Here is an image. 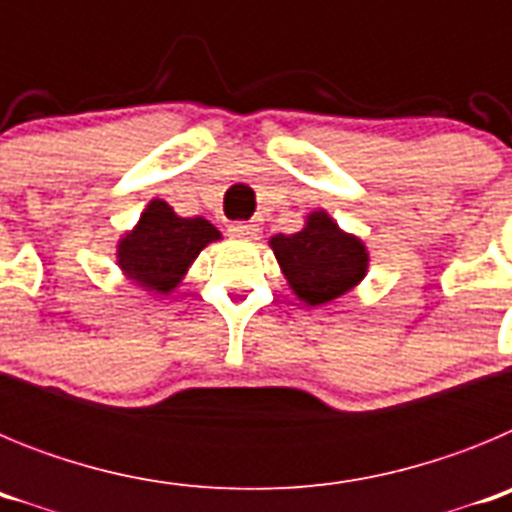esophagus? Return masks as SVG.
I'll return each mask as SVG.
<instances>
[{
    "label": "esophagus",
    "mask_w": 512,
    "mask_h": 512,
    "mask_svg": "<svg viewBox=\"0 0 512 512\" xmlns=\"http://www.w3.org/2000/svg\"><path fill=\"white\" fill-rule=\"evenodd\" d=\"M230 238H238V241H253L259 235V225L256 223H233L228 228Z\"/></svg>",
    "instance_id": "1"
}]
</instances>
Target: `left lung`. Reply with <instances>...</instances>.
<instances>
[{"instance_id":"left-lung-1","label":"left lung","mask_w":512,"mask_h":512,"mask_svg":"<svg viewBox=\"0 0 512 512\" xmlns=\"http://www.w3.org/2000/svg\"><path fill=\"white\" fill-rule=\"evenodd\" d=\"M269 246L289 289L307 307L348 295L369 271L366 243L359 235L346 233L328 210L310 212L297 233L271 235Z\"/></svg>"}]
</instances>
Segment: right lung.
<instances>
[{"mask_svg": "<svg viewBox=\"0 0 512 512\" xmlns=\"http://www.w3.org/2000/svg\"><path fill=\"white\" fill-rule=\"evenodd\" d=\"M223 233L205 217H182L164 200H151L138 223L120 235L115 259L122 277L153 297H169L202 248L220 241Z\"/></svg>", "mask_w": 512, "mask_h": 512, "instance_id": "add662e5", "label": "right lung"}]
</instances>
